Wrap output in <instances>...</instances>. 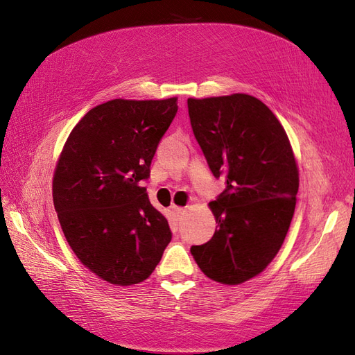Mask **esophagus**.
I'll use <instances>...</instances> for the list:
<instances>
[{"label":"esophagus","instance_id":"1","mask_svg":"<svg viewBox=\"0 0 355 355\" xmlns=\"http://www.w3.org/2000/svg\"><path fill=\"white\" fill-rule=\"evenodd\" d=\"M173 210H175V213L178 214V216H180V214L185 213V207H178V206H175Z\"/></svg>","mask_w":355,"mask_h":355}]
</instances>
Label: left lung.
<instances>
[{
	"label": "left lung",
	"mask_w": 355,
	"mask_h": 355,
	"mask_svg": "<svg viewBox=\"0 0 355 355\" xmlns=\"http://www.w3.org/2000/svg\"><path fill=\"white\" fill-rule=\"evenodd\" d=\"M192 132L214 178L227 188L211 202L218 230L192 245L200 270L240 284L271 263L292 222L299 171L283 125L250 94L188 99Z\"/></svg>",
	"instance_id": "8db88e82"
}]
</instances>
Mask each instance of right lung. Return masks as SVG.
Masks as SVG:
<instances>
[{
  "label": "right lung",
  "instance_id": "1",
  "mask_svg": "<svg viewBox=\"0 0 355 355\" xmlns=\"http://www.w3.org/2000/svg\"><path fill=\"white\" fill-rule=\"evenodd\" d=\"M178 112V98L114 99L72 128L53 176L65 239L84 266L116 286L142 283L171 240L141 182Z\"/></svg>",
  "mask_w": 355,
  "mask_h": 355
}]
</instances>
